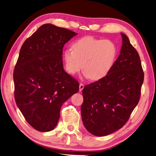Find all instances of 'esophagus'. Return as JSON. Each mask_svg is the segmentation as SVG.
<instances>
[{"instance_id": "34e87169", "label": "esophagus", "mask_w": 156, "mask_h": 156, "mask_svg": "<svg viewBox=\"0 0 156 156\" xmlns=\"http://www.w3.org/2000/svg\"><path fill=\"white\" fill-rule=\"evenodd\" d=\"M84 84L83 83H80V85H79V90L81 91V90H83V89H84Z\"/></svg>"}]
</instances>
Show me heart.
<instances>
[{"instance_id": "1", "label": "heart", "mask_w": 156, "mask_h": 156, "mask_svg": "<svg viewBox=\"0 0 156 156\" xmlns=\"http://www.w3.org/2000/svg\"><path fill=\"white\" fill-rule=\"evenodd\" d=\"M72 48L63 53L67 72L76 75L83 67L84 76L93 80L105 77L112 69L117 56V48L114 42L92 37L78 39Z\"/></svg>"}]
</instances>
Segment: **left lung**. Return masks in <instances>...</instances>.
Listing matches in <instances>:
<instances>
[{
    "label": "left lung",
    "instance_id": "1",
    "mask_svg": "<svg viewBox=\"0 0 156 156\" xmlns=\"http://www.w3.org/2000/svg\"><path fill=\"white\" fill-rule=\"evenodd\" d=\"M122 46L105 77L83 90L82 119L87 131L104 136L121 129L138 103L144 73L139 55L121 33Z\"/></svg>",
    "mask_w": 156,
    "mask_h": 156
}]
</instances>
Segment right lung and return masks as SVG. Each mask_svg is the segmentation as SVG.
<instances>
[{"instance_id": "1", "label": "right lung", "mask_w": 156, "mask_h": 156, "mask_svg": "<svg viewBox=\"0 0 156 156\" xmlns=\"http://www.w3.org/2000/svg\"><path fill=\"white\" fill-rule=\"evenodd\" d=\"M77 33L42 25L27 39L13 72L14 97L25 119L39 132L57 125L63 104L79 90L78 82L65 72L64 45Z\"/></svg>"}]
</instances>
